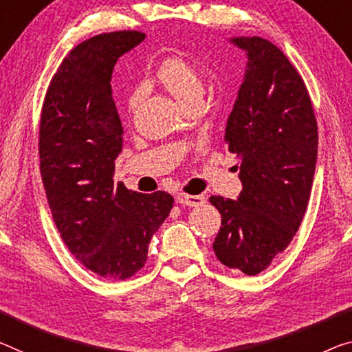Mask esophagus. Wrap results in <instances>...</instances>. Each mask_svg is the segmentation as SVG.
<instances>
[{"label": "esophagus", "mask_w": 352, "mask_h": 352, "mask_svg": "<svg viewBox=\"0 0 352 352\" xmlns=\"http://www.w3.org/2000/svg\"><path fill=\"white\" fill-rule=\"evenodd\" d=\"M176 201L179 204H184V206H190V208H197L201 206V204L206 203V197L204 195H188V193H177Z\"/></svg>", "instance_id": "1"}]
</instances>
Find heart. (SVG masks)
<instances>
[{"mask_svg": "<svg viewBox=\"0 0 352 352\" xmlns=\"http://www.w3.org/2000/svg\"><path fill=\"white\" fill-rule=\"evenodd\" d=\"M155 80L184 107L203 94V78L198 69L182 58H165L155 70ZM138 100L140 91H133L127 100L129 110L133 111Z\"/></svg>", "mask_w": 352, "mask_h": 352, "instance_id": "1", "label": "heart"}]
</instances>
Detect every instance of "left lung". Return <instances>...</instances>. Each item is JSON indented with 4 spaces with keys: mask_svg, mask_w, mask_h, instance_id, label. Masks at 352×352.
Returning a JSON list of instances; mask_svg holds the SVG:
<instances>
[{
    "mask_svg": "<svg viewBox=\"0 0 352 352\" xmlns=\"http://www.w3.org/2000/svg\"><path fill=\"white\" fill-rule=\"evenodd\" d=\"M247 67L226 121L225 142L239 157L237 199L210 197L221 226L219 261L247 275L267 269L304 219L318 155V126L304 80L263 37H231Z\"/></svg>",
    "mask_w": 352,
    "mask_h": 352,
    "instance_id": "8db88e82",
    "label": "left lung"
}]
</instances>
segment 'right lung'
I'll list each match as a JSON object with an SVG mask.
<instances>
[{"label":"right lung","mask_w":352,"mask_h":352,"mask_svg":"<svg viewBox=\"0 0 352 352\" xmlns=\"http://www.w3.org/2000/svg\"><path fill=\"white\" fill-rule=\"evenodd\" d=\"M143 39V32L116 31L75 47L52 78L41 116V175L56 228L86 269L111 280L144 266L173 208L170 193H138L113 181L122 149L113 67Z\"/></svg>","instance_id":"right-lung-1"}]
</instances>
